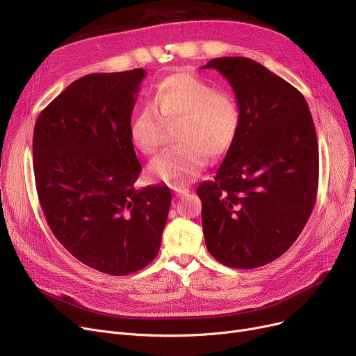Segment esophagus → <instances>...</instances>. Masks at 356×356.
Instances as JSON below:
<instances>
[{
    "label": "esophagus",
    "mask_w": 356,
    "mask_h": 356,
    "mask_svg": "<svg viewBox=\"0 0 356 356\" xmlns=\"http://www.w3.org/2000/svg\"><path fill=\"white\" fill-rule=\"evenodd\" d=\"M175 191V193L177 195V196H186V195H189V189H186V188H180V186H175V188H171Z\"/></svg>",
    "instance_id": "1"
}]
</instances>
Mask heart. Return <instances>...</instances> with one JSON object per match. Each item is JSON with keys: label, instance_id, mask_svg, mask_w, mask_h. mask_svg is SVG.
Returning <instances> with one entry per match:
<instances>
[{"label": "heart", "instance_id": "1", "mask_svg": "<svg viewBox=\"0 0 356 356\" xmlns=\"http://www.w3.org/2000/svg\"><path fill=\"white\" fill-rule=\"evenodd\" d=\"M173 148L158 154L149 163L152 177L183 186L200 176L209 155L226 154L238 138L241 108L225 90L193 73L177 72L155 86L151 102L131 118L129 134L143 154L155 152L163 142L164 120H180Z\"/></svg>", "mask_w": 356, "mask_h": 356}]
</instances>
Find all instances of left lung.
<instances>
[{"label": "left lung", "instance_id": "8db88e82", "mask_svg": "<svg viewBox=\"0 0 356 356\" xmlns=\"http://www.w3.org/2000/svg\"><path fill=\"white\" fill-rule=\"evenodd\" d=\"M216 69L232 85L241 129L214 180L196 193L202 201L208 252L233 268L277 259L298 239L318 188V142L307 99L264 65L220 57Z\"/></svg>", "mask_w": 356, "mask_h": 356}]
</instances>
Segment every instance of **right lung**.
Instances as JSON below:
<instances>
[{"instance_id":"add662e5","label":"right lung","mask_w":356,"mask_h":356,"mask_svg":"<svg viewBox=\"0 0 356 356\" xmlns=\"http://www.w3.org/2000/svg\"><path fill=\"white\" fill-rule=\"evenodd\" d=\"M143 69L77 79L39 114L33 171L39 202L58 242L85 266L135 273L156 257L171 195L136 191L142 165L130 139Z\"/></svg>"}]
</instances>
